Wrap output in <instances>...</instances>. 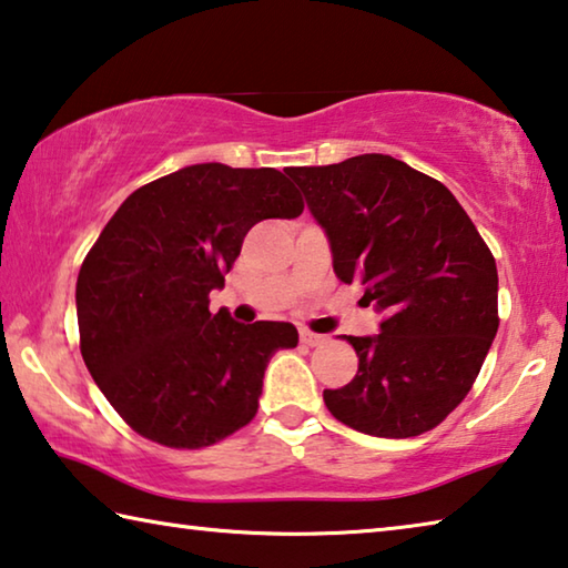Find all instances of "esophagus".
<instances>
[{
	"label": "esophagus",
	"mask_w": 568,
	"mask_h": 568,
	"mask_svg": "<svg viewBox=\"0 0 568 568\" xmlns=\"http://www.w3.org/2000/svg\"><path fill=\"white\" fill-rule=\"evenodd\" d=\"M300 339H302V345H306V347H320V345H324V342H327V337H324V334H314L310 329H302L300 332Z\"/></svg>",
	"instance_id": "obj_1"
}]
</instances>
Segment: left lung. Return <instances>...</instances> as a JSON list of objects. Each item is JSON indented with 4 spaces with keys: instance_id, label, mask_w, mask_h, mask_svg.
Instances as JSON below:
<instances>
[{
    "instance_id": "1",
    "label": "left lung",
    "mask_w": 568,
    "mask_h": 568,
    "mask_svg": "<svg viewBox=\"0 0 568 568\" xmlns=\"http://www.w3.org/2000/svg\"><path fill=\"white\" fill-rule=\"evenodd\" d=\"M290 179L327 234L339 282L365 286L377 334L347 337L349 385L324 389L329 413L377 438L440 425L476 383L498 332V272L478 229L440 181L393 155L302 165Z\"/></svg>"
}]
</instances>
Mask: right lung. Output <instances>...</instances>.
Masks as SVG:
<instances>
[{
	"label": "right lung",
	"mask_w": 568,
	"mask_h": 568,
	"mask_svg": "<svg viewBox=\"0 0 568 568\" xmlns=\"http://www.w3.org/2000/svg\"><path fill=\"white\" fill-rule=\"evenodd\" d=\"M302 211L282 171L196 163L130 193L108 221L74 290L80 352L135 433L193 450L251 423L268 359L300 332L211 314L209 294L254 223Z\"/></svg>",
	"instance_id": "1"
}]
</instances>
